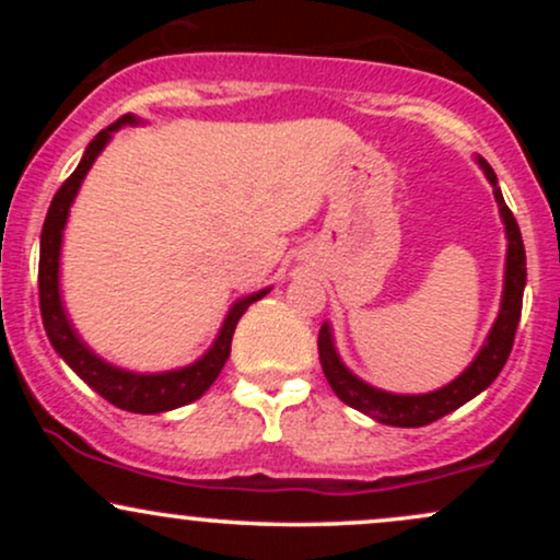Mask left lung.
Listing matches in <instances>:
<instances>
[{
	"instance_id": "left-lung-1",
	"label": "left lung",
	"mask_w": 560,
	"mask_h": 560,
	"mask_svg": "<svg viewBox=\"0 0 560 560\" xmlns=\"http://www.w3.org/2000/svg\"><path fill=\"white\" fill-rule=\"evenodd\" d=\"M479 168L485 171L487 182L492 184L494 202H498L500 218H503L505 226V276H503V300H500L498 318H494L490 334H487L485 345L477 352L471 363L466 365V371L460 376H455L453 382L434 392H421V395H397V392L378 389L374 384L363 382L361 376L352 374L350 369L339 358L337 347H334V331L331 324L326 320L318 331V355H320V369H324L326 382L331 384V389L337 392V397L350 408L361 410V413L371 416L378 423H387V427H402V429H416L427 427L442 416L453 413L455 408L477 397L479 392H485L490 384L498 378L500 371L511 355L513 337H516L518 318H522V300H524V287H526V253L522 242V231H518L516 218L508 210L503 191L498 186V176L490 168L485 158H477Z\"/></svg>"
}]
</instances>
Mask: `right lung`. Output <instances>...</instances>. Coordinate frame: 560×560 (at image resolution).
Segmentation results:
<instances>
[{
  "label": "right lung",
  "instance_id": "1",
  "mask_svg": "<svg viewBox=\"0 0 560 560\" xmlns=\"http://www.w3.org/2000/svg\"><path fill=\"white\" fill-rule=\"evenodd\" d=\"M144 120L137 115H124L100 131L89 141L86 152H83L79 168L70 173L66 184L57 189V195L49 205V213L44 218L42 229V253H38V302H42V320L44 331H47L49 342H52L57 355L66 361L70 369L79 374L83 382L92 387L96 395L105 397L115 408L131 410V413H165V410L182 408V405L195 402L210 389L221 369L229 361L231 337H234L236 324L244 316L253 302H258L271 292V287L258 289V292L240 298L229 307L226 318H223L221 329H218L213 345L208 347L205 355H199L195 363L182 365L173 371H158V374H141V371L120 369L96 352L81 339L75 331L73 320L68 318L66 305H62L60 292V255H62V234H66L70 208H73L75 195H79L83 178L92 171L94 160L102 155L107 144H110L113 133L124 126H139Z\"/></svg>",
  "mask_w": 560,
  "mask_h": 560
}]
</instances>
